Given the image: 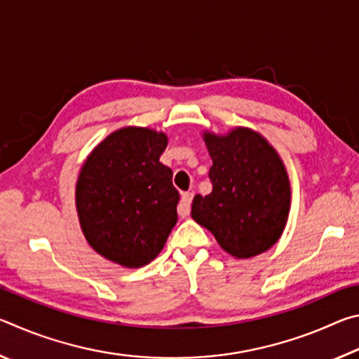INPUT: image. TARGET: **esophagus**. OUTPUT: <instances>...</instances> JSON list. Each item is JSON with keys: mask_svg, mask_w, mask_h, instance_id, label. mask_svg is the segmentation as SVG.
I'll return each mask as SVG.
<instances>
[{"mask_svg": "<svg viewBox=\"0 0 359 359\" xmlns=\"http://www.w3.org/2000/svg\"><path fill=\"white\" fill-rule=\"evenodd\" d=\"M191 199H193V193L191 191H185L182 194V199L179 203L177 212L180 217H188L190 215V205H191Z\"/></svg>", "mask_w": 359, "mask_h": 359, "instance_id": "obj_1", "label": "esophagus"}]
</instances>
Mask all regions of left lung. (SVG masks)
<instances>
[{
    "instance_id": "8db88e82",
    "label": "left lung",
    "mask_w": 359,
    "mask_h": 359,
    "mask_svg": "<svg viewBox=\"0 0 359 359\" xmlns=\"http://www.w3.org/2000/svg\"><path fill=\"white\" fill-rule=\"evenodd\" d=\"M204 141L212 158V193L193 198L191 218L236 258L266 252L282 236L290 212V180L282 160L248 128L228 136L204 133Z\"/></svg>"
}]
</instances>
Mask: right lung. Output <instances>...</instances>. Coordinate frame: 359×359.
I'll return each mask as SVG.
<instances>
[{
  "mask_svg": "<svg viewBox=\"0 0 359 359\" xmlns=\"http://www.w3.org/2000/svg\"><path fill=\"white\" fill-rule=\"evenodd\" d=\"M165 133L121 128L83 163L76 205L88 244L125 267L150 263L177 223L180 194L172 171L160 163Z\"/></svg>",
  "mask_w": 359,
  "mask_h": 359,
  "instance_id": "1",
  "label": "right lung"
}]
</instances>
